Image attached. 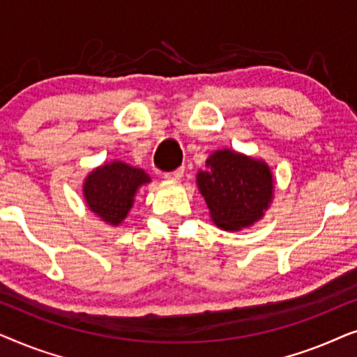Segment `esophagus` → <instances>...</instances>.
<instances>
[{
    "label": "esophagus",
    "mask_w": 357,
    "mask_h": 357,
    "mask_svg": "<svg viewBox=\"0 0 357 357\" xmlns=\"http://www.w3.org/2000/svg\"><path fill=\"white\" fill-rule=\"evenodd\" d=\"M183 167H180V169H177V170H172V172H167V174H164V177L167 178V180H180L183 177Z\"/></svg>",
    "instance_id": "1"
}]
</instances>
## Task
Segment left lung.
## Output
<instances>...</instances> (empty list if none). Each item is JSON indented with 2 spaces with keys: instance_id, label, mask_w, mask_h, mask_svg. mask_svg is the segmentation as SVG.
<instances>
[{
  "instance_id": "left-lung-1",
  "label": "left lung",
  "mask_w": 357,
  "mask_h": 357,
  "mask_svg": "<svg viewBox=\"0 0 357 357\" xmlns=\"http://www.w3.org/2000/svg\"><path fill=\"white\" fill-rule=\"evenodd\" d=\"M197 183L213 222L224 231H238L261 219L275 193L265 160L231 149L209 155L206 170H199Z\"/></svg>"
}]
</instances>
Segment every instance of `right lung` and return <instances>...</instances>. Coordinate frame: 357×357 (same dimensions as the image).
Listing matches in <instances>:
<instances>
[{
	"label": "right lung",
	"instance_id": "add662e5",
	"mask_svg": "<svg viewBox=\"0 0 357 357\" xmlns=\"http://www.w3.org/2000/svg\"><path fill=\"white\" fill-rule=\"evenodd\" d=\"M143 169L114 160L92 170L82 185L87 208L110 226H119L133 206L141 185L149 183Z\"/></svg>",
	"mask_w": 357,
	"mask_h": 357
}]
</instances>
